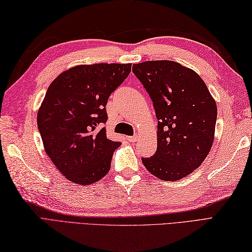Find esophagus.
<instances>
[{
  "mask_svg": "<svg viewBox=\"0 0 252 252\" xmlns=\"http://www.w3.org/2000/svg\"><path fill=\"white\" fill-rule=\"evenodd\" d=\"M127 140L129 141V142H134V141L137 140V136H129V137H127Z\"/></svg>",
  "mask_w": 252,
  "mask_h": 252,
  "instance_id": "34e87169",
  "label": "esophagus"
}]
</instances>
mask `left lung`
<instances>
[{
	"label": "left lung",
	"mask_w": 252,
	"mask_h": 252,
	"mask_svg": "<svg viewBox=\"0 0 252 252\" xmlns=\"http://www.w3.org/2000/svg\"><path fill=\"white\" fill-rule=\"evenodd\" d=\"M155 109L157 150L142 158L149 172L179 181L199 168L213 145L217 106L197 72L173 61L133 64Z\"/></svg>",
	"instance_id": "8db88e82"
}]
</instances>
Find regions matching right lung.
<instances>
[{"label": "right lung", "mask_w": 252, "mask_h": 252, "mask_svg": "<svg viewBox=\"0 0 252 252\" xmlns=\"http://www.w3.org/2000/svg\"><path fill=\"white\" fill-rule=\"evenodd\" d=\"M130 70L131 64L80 65L49 85L37 126L47 155L68 181L90 185L109 172L121 142L106 136V105Z\"/></svg>", "instance_id": "add662e5"}]
</instances>
